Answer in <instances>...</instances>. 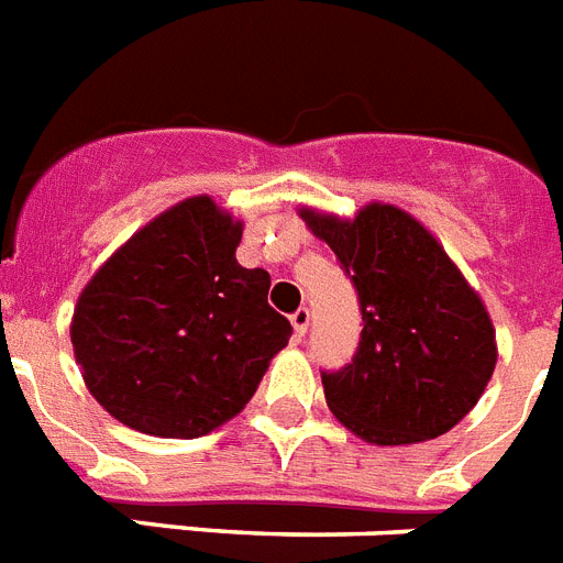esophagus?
Wrapping results in <instances>:
<instances>
[{
    "mask_svg": "<svg viewBox=\"0 0 563 563\" xmlns=\"http://www.w3.org/2000/svg\"><path fill=\"white\" fill-rule=\"evenodd\" d=\"M309 320H311V314H309V309H306V306H300V309H297L295 314H291V325H295V338L297 340H300L306 332H309Z\"/></svg>",
    "mask_w": 563,
    "mask_h": 563,
    "instance_id": "esophagus-1",
    "label": "esophagus"
}]
</instances>
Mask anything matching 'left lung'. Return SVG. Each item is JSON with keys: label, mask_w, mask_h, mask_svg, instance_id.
<instances>
[{"label": "left lung", "mask_w": 563, "mask_h": 563, "mask_svg": "<svg viewBox=\"0 0 563 563\" xmlns=\"http://www.w3.org/2000/svg\"><path fill=\"white\" fill-rule=\"evenodd\" d=\"M352 277L363 314L352 361L323 375L340 423L377 446L450 432L484 395L495 329L441 243L406 211L372 202L354 220L303 209Z\"/></svg>", "instance_id": "left-lung-1"}]
</instances>
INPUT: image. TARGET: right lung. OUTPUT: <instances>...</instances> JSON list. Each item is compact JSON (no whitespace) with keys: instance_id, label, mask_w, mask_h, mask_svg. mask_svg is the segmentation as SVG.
<instances>
[{"instance_id":"1","label":"right lung","mask_w":563,"mask_h":563,"mask_svg":"<svg viewBox=\"0 0 563 563\" xmlns=\"http://www.w3.org/2000/svg\"><path fill=\"white\" fill-rule=\"evenodd\" d=\"M243 225L191 197L140 229L79 295L70 343L99 406L159 438H200L243 409L291 323L266 268L234 257Z\"/></svg>"}]
</instances>
